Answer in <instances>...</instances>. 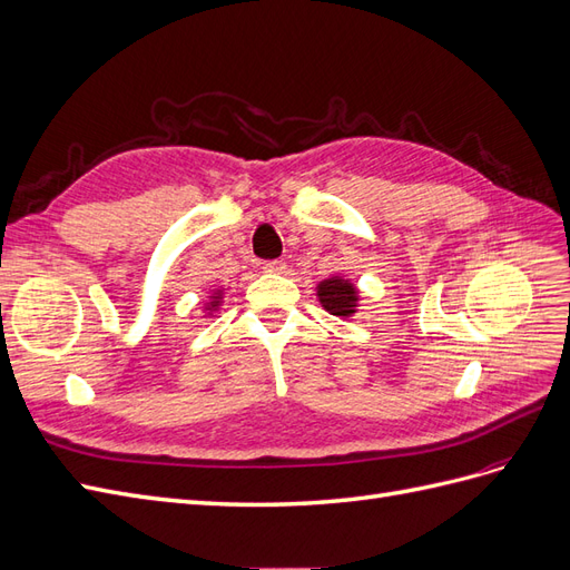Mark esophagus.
<instances>
[{"mask_svg":"<svg viewBox=\"0 0 570 570\" xmlns=\"http://www.w3.org/2000/svg\"><path fill=\"white\" fill-rule=\"evenodd\" d=\"M266 273H285V264L278 262V258H271V262L264 264Z\"/></svg>","mask_w":570,"mask_h":570,"instance_id":"esophagus-1","label":"esophagus"}]
</instances>
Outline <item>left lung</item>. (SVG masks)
<instances>
[{"mask_svg": "<svg viewBox=\"0 0 570 570\" xmlns=\"http://www.w3.org/2000/svg\"><path fill=\"white\" fill-rule=\"evenodd\" d=\"M318 302L323 304L325 312L347 318L356 314L358 295H356V287L350 281H342L335 275V278H327L318 285Z\"/></svg>", "mask_w": 570, "mask_h": 570, "instance_id": "1", "label": "left lung"}]
</instances>
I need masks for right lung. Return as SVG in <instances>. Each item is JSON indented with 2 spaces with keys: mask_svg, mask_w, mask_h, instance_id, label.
<instances>
[{
  "mask_svg": "<svg viewBox=\"0 0 570 570\" xmlns=\"http://www.w3.org/2000/svg\"><path fill=\"white\" fill-rule=\"evenodd\" d=\"M212 306H218V297H216V299H214V302H212Z\"/></svg>",
  "mask_w": 570,
  "mask_h": 570,
  "instance_id": "obj_1",
  "label": "right lung"
}]
</instances>
